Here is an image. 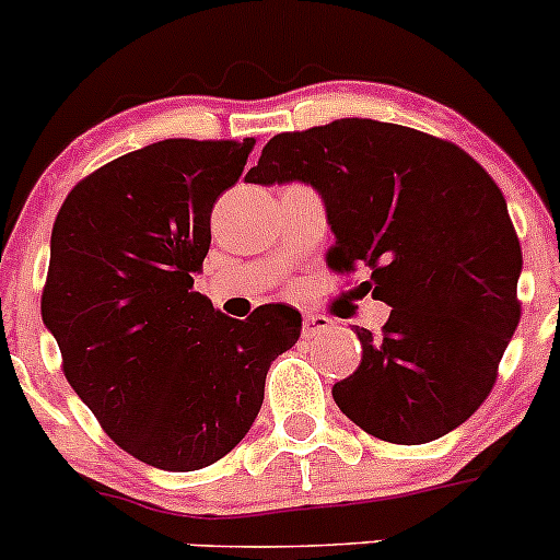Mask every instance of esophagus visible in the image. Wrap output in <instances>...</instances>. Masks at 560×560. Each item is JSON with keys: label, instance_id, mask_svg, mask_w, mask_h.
<instances>
[{"label": "esophagus", "instance_id": "esophagus-1", "mask_svg": "<svg viewBox=\"0 0 560 560\" xmlns=\"http://www.w3.org/2000/svg\"><path fill=\"white\" fill-rule=\"evenodd\" d=\"M330 328V319L325 314H303V336H317Z\"/></svg>", "mask_w": 560, "mask_h": 560}]
</instances>
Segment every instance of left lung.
I'll return each instance as SVG.
<instances>
[{"instance_id":"8db88e82","label":"left lung","mask_w":560,"mask_h":560,"mask_svg":"<svg viewBox=\"0 0 560 560\" xmlns=\"http://www.w3.org/2000/svg\"><path fill=\"white\" fill-rule=\"evenodd\" d=\"M248 183L303 180L325 199L334 273L366 265L361 290L388 303L377 336L334 385L350 421L418 446L465 424L490 396L520 323L523 270L506 199L454 142L377 119H334L265 144Z\"/></svg>"}]
</instances>
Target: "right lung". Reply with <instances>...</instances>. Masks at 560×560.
I'll list each match as a JSON object with an SVG mask.
<instances>
[{"instance_id": "add662e5", "label": "right lung", "mask_w": 560, "mask_h": 560, "mask_svg": "<svg viewBox=\"0 0 560 560\" xmlns=\"http://www.w3.org/2000/svg\"><path fill=\"white\" fill-rule=\"evenodd\" d=\"M257 139H164L73 186L51 230L40 298L62 372L130 457L208 468L252 430L270 361L301 336L281 303L246 319L194 290L210 213Z\"/></svg>"}]
</instances>
